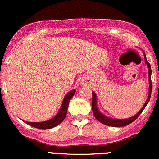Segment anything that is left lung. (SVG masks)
<instances>
[{
	"instance_id": "obj_1",
	"label": "left lung",
	"mask_w": 159,
	"mask_h": 159,
	"mask_svg": "<svg viewBox=\"0 0 159 159\" xmlns=\"http://www.w3.org/2000/svg\"><path fill=\"white\" fill-rule=\"evenodd\" d=\"M144 59H145V62L147 63V66L148 68V78H149V94L147 100H146L145 103L143 106V107L141 108V111L132 117H130L128 119H122V120H120V119H112L110 118V117H106L103 114H102L100 111H98L97 107V100H96V94L93 92V97H92V110L93 113L94 117H96L97 120L100 122V123L103 124L105 125H107V126L111 127H124L127 126V125H130L131 123H132L133 121H134L138 117V116L142 113V111H144V109L145 108L146 105L148 104V103L149 102L151 98V93H152V78H151V75H152V70H151V66L150 63L147 61V59H146L145 54H144Z\"/></svg>"
}]
</instances>
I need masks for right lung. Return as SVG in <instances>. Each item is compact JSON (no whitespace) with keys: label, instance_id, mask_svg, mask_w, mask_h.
I'll return each instance as SVG.
<instances>
[{"label":"right lung","instance_id":"right-lung-1","mask_svg":"<svg viewBox=\"0 0 159 159\" xmlns=\"http://www.w3.org/2000/svg\"><path fill=\"white\" fill-rule=\"evenodd\" d=\"M76 90L73 89V90L70 91V93L66 95L65 98H64L63 102H62V107H61L60 111H59V113L57 114V115L56 117H53L52 119H50V120H47V121L44 122H26V124H28V125L31 127H34V128H39V129L42 130H46V129H50V128H52L54 127L57 126L59 124L62 123L63 121V120L65 119L67 113V109H68L69 107V103H70V100H71L72 97L74 95Z\"/></svg>","mask_w":159,"mask_h":159}]
</instances>
